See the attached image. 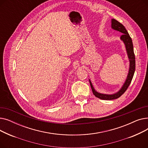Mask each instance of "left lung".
<instances>
[{"instance_id": "obj_1", "label": "left lung", "mask_w": 148, "mask_h": 148, "mask_svg": "<svg viewBox=\"0 0 148 148\" xmlns=\"http://www.w3.org/2000/svg\"><path fill=\"white\" fill-rule=\"evenodd\" d=\"M112 28H113L114 30L119 31V32L123 34V35L121 36V39L123 41L124 44L125 45V47L127 51L128 58L130 59V69H129V73L127 76V80L125 83L123 84L121 89L118 92L116 93V94L113 95L102 94L96 92L94 87L92 86L91 82L89 80L90 87L92 88V90L94 95L96 97L101 99H104V100H112V99H117L119 98L123 94V93L127 90L128 86H130L132 79H133V77L135 72V68H136V60H135V55H134V49H133V42H132L131 38L130 35L128 34L127 30H126L125 27H124L121 23H119L118 21L113 18L112 20Z\"/></svg>"}]
</instances>
